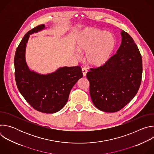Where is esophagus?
Returning <instances> with one entry per match:
<instances>
[{
  "label": "esophagus",
  "mask_w": 154,
  "mask_h": 154,
  "mask_svg": "<svg viewBox=\"0 0 154 154\" xmlns=\"http://www.w3.org/2000/svg\"><path fill=\"white\" fill-rule=\"evenodd\" d=\"M82 73H83V77H85V76H86V73H87V72H88L87 69H86V68H83L82 69Z\"/></svg>",
  "instance_id": "obj_1"
}]
</instances>
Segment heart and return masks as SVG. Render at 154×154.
I'll return each mask as SVG.
<instances>
[{
  "instance_id": "1",
  "label": "heart",
  "mask_w": 154,
  "mask_h": 154,
  "mask_svg": "<svg viewBox=\"0 0 154 154\" xmlns=\"http://www.w3.org/2000/svg\"><path fill=\"white\" fill-rule=\"evenodd\" d=\"M115 47V41L110 34L93 28L85 30L77 43L78 51L86 52L85 61L92 67L100 66L106 63Z\"/></svg>"
}]
</instances>
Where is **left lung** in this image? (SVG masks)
<instances>
[{
    "mask_svg": "<svg viewBox=\"0 0 154 154\" xmlns=\"http://www.w3.org/2000/svg\"><path fill=\"white\" fill-rule=\"evenodd\" d=\"M122 42L117 53L103 65L91 68L86 74L94 105L101 111L116 112L137 94L141 82L143 64L133 38L121 32Z\"/></svg>",
    "mask_w": 154,
    "mask_h": 154,
    "instance_id": "left-lung-1",
    "label": "left lung"
}]
</instances>
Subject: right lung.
<instances>
[{"mask_svg": "<svg viewBox=\"0 0 154 154\" xmlns=\"http://www.w3.org/2000/svg\"><path fill=\"white\" fill-rule=\"evenodd\" d=\"M44 28V24L34 27L21 40L14 55V75L19 92L34 109L42 113H54L66 103L71 89L83 74L79 66L61 68L48 75L30 71L25 59L26 44L30 34Z\"/></svg>", "mask_w": 154, "mask_h": 154, "instance_id": "1", "label": "right lung"}]
</instances>
